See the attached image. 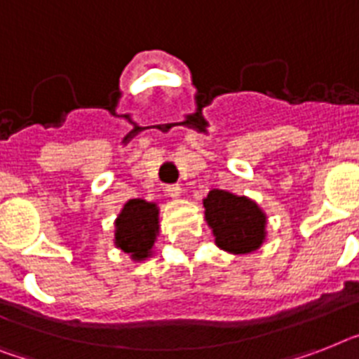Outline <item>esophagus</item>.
Instances as JSON below:
<instances>
[{
    "label": "esophagus",
    "mask_w": 359,
    "mask_h": 359,
    "mask_svg": "<svg viewBox=\"0 0 359 359\" xmlns=\"http://www.w3.org/2000/svg\"><path fill=\"white\" fill-rule=\"evenodd\" d=\"M167 189V194L170 198H180L182 196V187L177 185V183H172V185H167L165 187Z\"/></svg>",
    "instance_id": "obj_1"
}]
</instances>
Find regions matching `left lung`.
<instances>
[{
    "label": "left lung",
    "mask_w": 359,
    "mask_h": 359,
    "mask_svg": "<svg viewBox=\"0 0 359 359\" xmlns=\"http://www.w3.org/2000/svg\"><path fill=\"white\" fill-rule=\"evenodd\" d=\"M203 207L218 248L244 255L262 245L266 238V215L250 198L212 189L203 200Z\"/></svg>",
    "instance_id": "1"
}]
</instances>
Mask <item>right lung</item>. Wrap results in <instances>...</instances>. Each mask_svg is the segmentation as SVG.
Returning <instances> with one entry per match:
<instances>
[{"instance_id":"right-lung-1","label":"right lung","mask_w":359,"mask_h":359,"mask_svg":"<svg viewBox=\"0 0 359 359\" xmlns=\"http://www.w3.org/2000/svg\"><path fill=\"white\" fill-rule=\"evenodd\" d=\"M158 215L159 209L156 203L141 198L126 201L115 220V245L128 253L133 260L150 257L159 231Z\"/></svg>"}]
</instances>
